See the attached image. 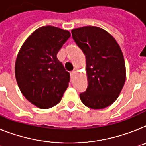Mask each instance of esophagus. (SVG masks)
I'll use <instances>...</instances> for the list:
<instances>
[{"label":"esophagus","instance_id":"obj_1","mask_svg":"<svg viewBox=\"0 0 146 146\" xmlns=\"http://www.w3.org/2000/svg\"><path fill=\"white\" fill-rule=\"evenodd\" d=\"M76 73V71L75 70H73L71 71V72H70V76H71V78H73V77L75 76Z\"/></svg>","mask_w":146,"mask_h":146}]
</instances>
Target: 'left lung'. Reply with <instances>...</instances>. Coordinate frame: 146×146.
<instances>
[{
    "instance_id": "obj_1",
    "label": "left lung",
    "mask_w": 146,
    "mask_h": 146,
    "mask_svg": "<svg viewBox=\"0 0 146 146\" xmlns=\"http://www.w3.org/2000/svg\"><path fill=\"white\" fill-rule=\"evenodd\" d=\"M71 33L86 56L88 86L79 94L81 100L90 108H105L116 101L125 82L122 50L116 40L101 28L88 26Z\"/></svg>"
}]
</instances>
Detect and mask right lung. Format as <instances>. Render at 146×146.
<instances>
[{
    "mask_svg": "<svg viewBox=\"0 0 146 146\" xmlns=\"http://www.w3.org/2000/svg\"><path fill=\"white\" fill-rule=\"evenodd\" d=\"M70 36L67 30L52 26L37 29L26 40L17 56L15 73L22 94L42 109L59 102L70 76L57 53Z\"/></svg>",
    "mask_w": 146,
    "mask_h": 146,
    "instance_id": "obj_1",
    "label": "right lung"
}]
</instances>
